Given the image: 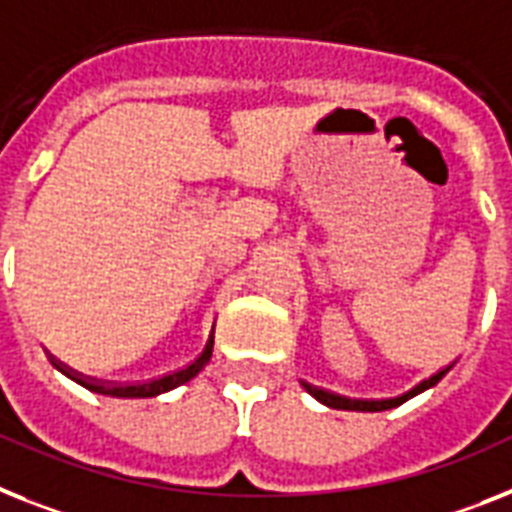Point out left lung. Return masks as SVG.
I'll return each instance as SVG.
<instances>
[{
    "label": "left lung",
    "instance_id": "8db88e82",
    "mask_svg": "<svg viewBox=\"0 0 512 512\" xmlns=\"http://www.w3.org/2000/svg\"><path fill=\"white\" fill-rule=\"evenodd\" d=\"M447 371H450V366H445V369H439L437 374H432L429 379H424L421 384H416L413 390H408L405 395H400V398H387V400H356V398H345V395H335V392L329 390H322V387H314V384L303 382V387H306L308 395H314L316 400H322L324 405H329V408H337V411H387V408H395V405H403L405 400H411L413 395H418V392L429 390V387H434V384L439 382V379L445 377Z\"/></svg>",
    "mask_w": 512,
    "mask_h": 512
}]
</instances>
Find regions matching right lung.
Returning a JSON list of instances; mask_svg holds the SVG:
<instances>
[{"mask_svg":"<svg viewBox=\"0 0 512 512\" xmlns=\"http://www.w3.org/2000/svg\"><path fill=\"white\" fill-rule=\"evenodd\" d=\"M211 350H214V335L209 337L204 353H201V356H198L196 361H190L188 366L172 371V374H164V377L149 379V382H141V384H109V382H99V379L83 377V374H78V371H75V369L65 366V363L57 361V358H54V356H52V363H54V366H57L59 371H62V374H67V377H70V379H75V382H78V384H83L86 390L99 392V395H112V398H154V395H162V392H167V390H175V387H180V384H185V382H188V379L196 377L198 371L204 369L206 363H209Z\"/></svg>","mask_w":512,"mask_h":512,"instance_id":"add662e5","label":"right lung"}]
</instances>
